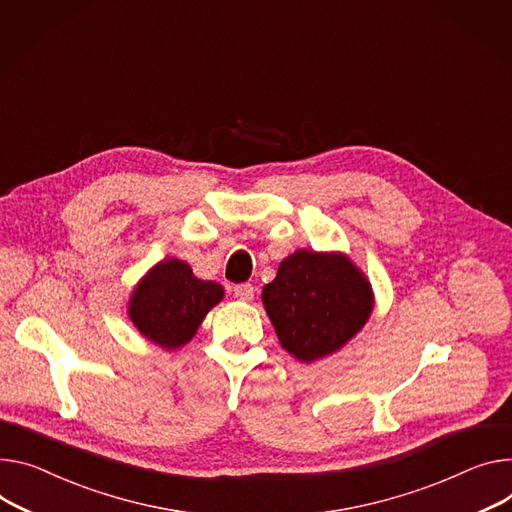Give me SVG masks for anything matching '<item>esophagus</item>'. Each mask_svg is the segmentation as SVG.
<instances>
[{"mask_svg":"<svg viewBox=\"0 0 512 512\" xmlns=\"http://www.w3.org/2000/svg\"><path fill=\"white\" fill-rule=\"evenodd\" d=\"M233 295L240 301H252L254 299V287L250 283H242L233 287Z\"/></svg>","mask_w":512,"mask_h":512,"instance_id":"1","label":"esophagus"}]
</instances>
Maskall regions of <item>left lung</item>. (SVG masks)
I'll return each instance as SVG.
<instances>
[{
  "instance_id": "8db88e82",
  "label": "left lung",
  "mask_w": 512,
  "mask_h": 512,
  "mask_svg": "<svg viewBox=\"0 0 512 512\" xmlns=\"http://www.w3.org/2000/svg\"><path fill=\"white\" fill-rule=\"evenodd\" d=\"M262 303L281 346L301 363L340 350L369 320L373 291L340 252L297 250L262 289Z\"/></svg>"
}]
</instances>
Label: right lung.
Listing matches in <instances>:
<instances>
[{
  "label": "right lung",
  "instance_id": "right-lung-1",
  "mask_svg": "<svg viewBox=\"0 0 512 512\" xmlns=\"http://www.w3.org/2000/svg\"><path fill=\"white\" fill-rule=\"evenodd\" d=\"M221 299L219 283L196 279L186 262L166 258L137 283L127 311L133 326L149 342L176 350L190 342Z\"/></svg>",
  "mask_w": 512,
  "mask_h": 512
}]
</instances>
